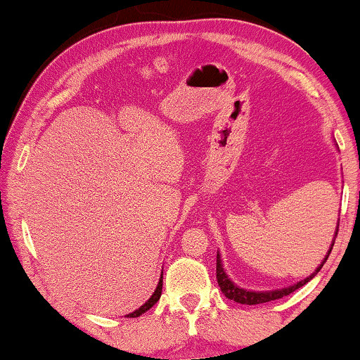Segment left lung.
<instances>
[{
  "mask_svg": "<svg viewBox=\"0 0 360 360\" xmlns=\"http://www.w3.org/2000/svg\"><path fill=\"white\" fill-rule=\"evenodd\" d=\"M334 245V244H333ZM333 249V248H331ZM331 249H329V252L326 257H324L323 264L326 262L329 254H331ZM323 264L319 265L316 272H319L323 267ZM314 277L313 275H309L308 278L302 280V282L293 285V287H288V288H282V290H275V292H248V290H243L239 287H236V285L231 282V280L228 278V275L224 274V269H223V264H221V259L219 255L216 257V278H218V285L221 288V292H223V295L226 298L229 300H234L236 303H243V304H259V303H267V302H272V300H278V298H283L287 297V295H290L292 292H295V290L303 287L304 283H308L309 280H311Z\"/></svg>",
  "mask_w": 360,
  "mask_h": 360,
  "instance_id": "8db88e82",
  "label": "left lung"
}]
</instances>
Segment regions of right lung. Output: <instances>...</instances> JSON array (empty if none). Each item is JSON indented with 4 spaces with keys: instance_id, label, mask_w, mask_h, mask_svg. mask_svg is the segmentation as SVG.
<instances>
[{
    "instance_id": "add662e5",
    "label": "right lung",
    "mask_w": 360,
    "mask_h": 360,
    "mask_svg": "<svg viewBox=\"0 0 360 360\" xmlns=\"http://www.w3.org/2000/svg\"><path fill=\"white\" fill-rule=\"evenodd\" d=\"M160 295H162V277H160V280H159V285H157V288H155L154 295H152V297L149 298V302H146V304H142V307H141L139 309H136V311H132L131 314H127V316H129V318H137V316H141L142 313H146L147 309H150L152 307H154V304H155L157 302H159Z\"/></svg>"
}]
</instances>
